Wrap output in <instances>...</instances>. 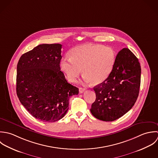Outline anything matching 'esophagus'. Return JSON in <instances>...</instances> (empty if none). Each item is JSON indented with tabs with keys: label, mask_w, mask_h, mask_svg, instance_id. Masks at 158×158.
Masks as SVG:
<instances>
[{
	"label": "esophagus",
	"mask_w": 158,
	"mask_h": 158,
	"mask_svg": "<svg viewBox=\"0 0 158 158\" xmlns=\"http://www.w3.org/2000/svg\"><path fill=\"white\" fill-rule=\"evenodd\" d=\"M85 90V89H84V88H82V87H80V88L79 89V93H80V94L84 93Z\"/></svg>",
	"instance_id": "34e87169"
}]
</instances>
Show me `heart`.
<instances>
[{
    "mask_svg": "<svg viewBox=\"0 0 158 158\" xmlns=\"http://www.w3.org/2000/svg\"><path fill=\"white\" fill-rule=\"evenodd\" d=\"M70 57L60 62L61 69L69 81L74 82L81 73L84 80L95 85L105 81L112 73L116 59L115 51L102 44H84L72 49Z\"/></svg>",
    "mask_w": 158,
    "mask_h": 158,
    "instance_id": "1",
    "label": "heart"
}]
</instances>
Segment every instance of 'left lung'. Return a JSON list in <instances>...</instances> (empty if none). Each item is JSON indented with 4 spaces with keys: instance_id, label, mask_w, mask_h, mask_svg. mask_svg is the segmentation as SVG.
Returning a JSON list of instances; mask_svg holds the SVG:
<instances>
[{
    "instance_id": "8db88e82",
    "label": "left lung",
    "mask_w": 158,
    "mask_h": 158,
    "mask_svg": "<svg viewBox=\"0 0 158 158\" xmlns=\"http://www.w3.org/2000/svg\"><path fill=\"white\" fill-rule=\"evenodd\" d=\"M141 68L138 59L128 49L117 54L113 70L107 79L95 86V101L90 112L95 118L114 121L134 105L140 86Z\"/></svg>"
}]
</instances>
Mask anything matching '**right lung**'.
I'll return each instance as SVG.
<instances>
[{
    "label": "right lung",
    "mask_w": 158,
    "mask_h": 158,
    "mask_svg": "<svg viewBox=\"0 0 158 158\" xmlns=\"http://www.w3.org/2000/svg\"><path fill=\"white\" fill-rule=\"evenodd\" d=\"M62 46L40 44L23 54L17 65L18 97L33 117L44 122L62 118L69 97L79 94L60 71Z\"/></svg>",
    "instance_id": "add662e5"
}]
</instances>
